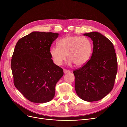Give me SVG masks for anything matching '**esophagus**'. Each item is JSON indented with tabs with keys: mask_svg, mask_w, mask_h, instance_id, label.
Listing matches in <instances>:
<instances>
[{
	"mask_svg": "<svg viewBox=\"0 0 127 127\" xmlns=\"http://www.w3.org/2000/svg\"><path fill=\"white\" fill-rule=\"evenodd\" d=\"M64 74H66V73H68V72H70V71L69 70H67V69H64Z\"/></svg>",
	"mask_w": 127,
	"mask_h": 127,
	"instance_id": "34e87169",
	"label": "esophagus"
}]
</instances>
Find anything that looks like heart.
<instances>
[{
    "instance_id": "heart-1",
    "label": "heart",
    "mask_w": 127,
    "mask_h": 127,
    "mask_svg": "<svg viewBox=\"0 0 127 127\" xmlns=\"http://www.w3.org/2000/svg\"><path fill=\"white\" fill-rule=\"evenodd\" d=\"M93 49L92 40L88 37L70 35L61 38L58 46L50 48L51 57L58 65H61L66 60V56L69 64L82 66L90 59Z\"/></svg>"
}]
</instances>
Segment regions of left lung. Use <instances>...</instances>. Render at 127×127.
<instances>
[{
	"label": "left lung",
	"instance_id": "obj_1",
	"mask_svg": "<svg viewBox=\"0 0 127 127\" xmlns=\"http://www.w3.org/2000/svg\"><path fill=\"white\" fill-rule=\"evenodd\" d=\"M93 43L91 59L73 71L75 89L83 100L92 102L102 99L114 87L117 72V60L114 46L100 33H85Z\"/></svg>",
	"mask_w": 127,
	"mask_h": 127
}]
</instances>
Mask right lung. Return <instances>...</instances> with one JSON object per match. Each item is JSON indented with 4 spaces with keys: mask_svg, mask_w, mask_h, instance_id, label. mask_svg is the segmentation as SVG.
Wrapping results in <instances>:
<instances>
[{
    "mask_svg": "<svg viewBox=\"0 0 127 127\" xmlns=\"http://www.w3.org/2000/svg\"><path fill=\"white\" fill-rule=\"evenodd\" d=\"M58 33L33 32L18 40L11 67L16 88L28 100L47 102L55 94L57 82L63 70L53 62L50 53Z\"/></svg>",
    "mask_w": 127,
    "mask_h": 127,
    "instance_id": "add662e5",
    "label": "right lung"
}]
</instances>
